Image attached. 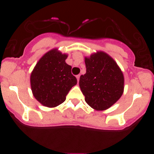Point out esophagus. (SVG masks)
Instances as JSON below:
<instances>
[{
	"label": "esophagus",
	"instance_id": "obj_1",
	"mask_svg": "<svg viewBox=\"0 0 154 154\" xmlns=\"http://www.w3.org/2000/svg\"><path fill=\"white\" fill-rule=\"evenodd\" d=\"M80 74H79V75H77V82H79V80H80Z\"/></svg>",
	"mask_w": 154,
	"mask_h": 154
}]
</instances>
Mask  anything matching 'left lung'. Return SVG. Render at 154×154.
I'll return each mask as SVG.
<instances>
[{
    "label": "left lung",
    "instance_id": "obj_1",
    "mask_svg": "<svg viewBox=\"0 0 154 154\" xmlns=\"http://www.w3.org/2000/svg\"><path fill=\"white\" fill-rule=\"evenodd\" d=\"M86 73L80 77V89L91 108L103 111L119 100L125 88L123 72L116 62L103 51L85 57Z\"/></svg>",
    "mask_w": 154,
    "mask_h": 154
}]
</instances>
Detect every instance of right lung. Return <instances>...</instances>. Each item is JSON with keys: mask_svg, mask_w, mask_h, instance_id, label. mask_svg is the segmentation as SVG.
I'll list each match as a JSON object with an SVG mask.
<instances>
[{"mask_svg": "<svg viewBox=\"0 0 154 154\" xmlns=\"http://www.w3.org/2000/svg\"><path fill=\"white\" fill-rule=\"evenodd\" d=\"M67 57L68 54L54 48L40 58L31 72L32 94L43 106L54 108L63 103L68 91L77 84L71 66L66 63Z\"/></svg>", "mask_w": 154, "mask_h": 154, "instance_id": "add662e5", "label": "right lung"}]
</instances>
